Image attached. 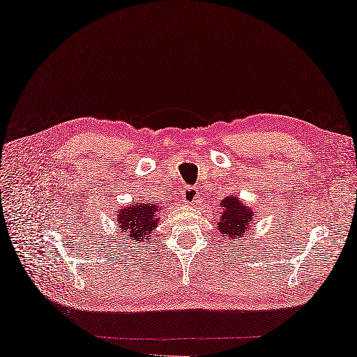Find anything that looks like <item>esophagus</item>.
I'll list each match as a JSON object with an SVG mask.
<instances>
[{"instance_id": "esophagus-1", "label": "esophagus", "mask_w": 357, "mask_h": 357, "mask_svg": "<svg viewBox=\"0 0 357 357\" xmlns=\"http://www.w3.org/2000/svg\"><path fill=\"white\" fill-rule=\"evenodd\" d=\"M183 198H185V203H188V204L195 203V199L198 198L197 189H195V188H186V189L183 190Z\"/></svg>"}]
</instances>
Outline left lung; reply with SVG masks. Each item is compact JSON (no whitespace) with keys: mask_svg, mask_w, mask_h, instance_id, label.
Here are the masks:
<instances>
[{"mask_svg":"<svg viewBox=\"0 0 357 357\" xmlns=\"http://www.w3.org/2000/svg\"><path fill=\"white\" fill-rule=\"evenodd\" d=\"M255 218V211L231 195L221 202V216L216 218V225L225 238H242L250 231Z\"/></svg>","mask_w":357,"mask_h":357,"instance_id":"8db88e82","label":"left lung"}]
</instances>
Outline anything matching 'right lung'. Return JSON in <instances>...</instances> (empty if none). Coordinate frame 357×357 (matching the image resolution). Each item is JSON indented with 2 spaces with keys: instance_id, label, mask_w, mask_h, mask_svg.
<instances>
[{
  "instance_id": "obj_1",
  "label": "right lung",
  "mask_w": 357,
  "mask_h": 357,
  "mask_svg": "<svg viewBox=\"0 0 357 357\" xmlns=\"http://www.w3.org/2000/svg\"><path fill=\"white\" fill-rule=\"evenodd\" d=\"M162 207L151 203H133L123 208H118L119 230L126 233L130 239L144 244L145 239H153V233L158 227L162 216Z\"/></svg>"
}]
</instances>
